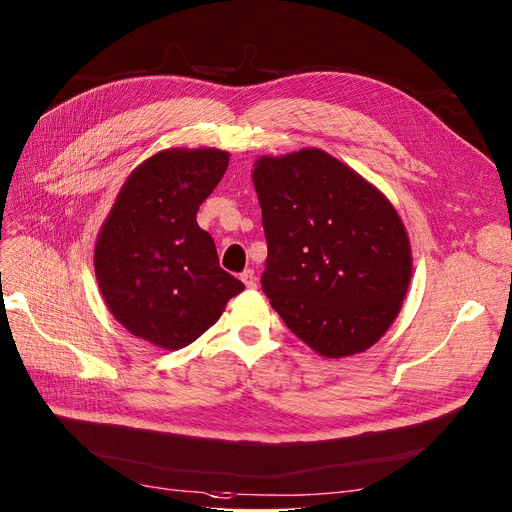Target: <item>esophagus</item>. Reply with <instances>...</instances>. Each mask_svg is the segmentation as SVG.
I'll list each match as a JSON object with an SVG mask.
<instances>
[{
	"label": "esophagus",
	"mask_w": 512,
	"mask_h": 512,
	"mask_svg": "<svg viewBox=\"0 0 512 512\" xmlns=\"http://www.w3.org/2000/svg\"><path fill=\"white\" fill-rule=\"evenodd\" d=\"M240 280L244 282V286H247V288H255L257 286V276H255L253 270H244L240 274Z\"/></svg>",
	"instance_id": "esophagus-1"
}]
</instances>
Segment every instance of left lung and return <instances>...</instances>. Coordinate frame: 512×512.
<instances>
[{
  "label": "left lung",
  "mask_w": 512,
  "mask_h": 512,
  "mask_svg": "<svg viewBox=\"0 0 512 512\" xmlns=\"http://www.w3.org/2000/svg\"><path fill=\"white\" fill-rule=\"evenodd\" d=\"M253 182L268 240L261 286L284 324L324 358L372 347L412 274L408 234L391 203L318 148L261 157Z\"/></svg>",
  "instance_id": "obj_1"
}]
</instances>
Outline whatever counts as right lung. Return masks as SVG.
Segmentation results:
<instances>
[{"label":"right lung","instance_id":"add662e5","mask_svg":"<svg viewBox=\"0 0 512 512\" xmlns=\"http://www.w3.org/2000/svg\"><path fill=\"white\" fill-rule=\"evenodd\" d=\"M228 161L215 148L163 150L123 184L100 230L94 268L108 309L131 335L182 349L244 288L219 268L213 238L196 224Z\"/></svg>","mask_w":512,"mask_h":512}]
</instances>
